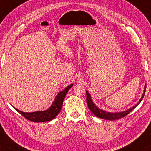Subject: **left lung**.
I'll return each mask as SVG.
<instances>
[{"label": "left lung", "mask_w": 151, "mask_h": 151, "mask_svg": "<svg viewBox=\"0 0 151 151\" xmlns=\"http://www.w3.org/2000/svg\"><path fill=\"white\" fill-rule=\"evenodd\" d=\"M146 84H145L144 86V93H143L142 98H141L140 100H139V102L137 103V104H135V106H132V107L126 111H124L122 112H115V113H112V112H107V111H104L102 109H100V108H98V106H95V104H94V102H93L92 99H91V95L89 94V93L86 91V102H87V104L88 106L89 109L91 110V111L94 114L95 116L97 117L102 118V119H105V120H109V121H114V120H117L121 118H123L125 117V116H127V114L134 109V108H136V106L138 105V104L142 102V100L144 98L145 92H146Z\"/></svg>", "instance_id": "8db88e82"}]
</instances>
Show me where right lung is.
I'll return each instance as SVG.
<instances>
[{"label": "right lung", "mask_w": 151, "mask_h": 151, "mask_svg": "<svg viewBox=\"0 0 151 151\" xmlns=\"http://www.w3.org/2000/svg\"><path fill=\"white\" fill-rule=\"evenodd\" d=\"M72 86H73V84H70L68 86H67L63 91H60L57 95L56 98L54 99V101H53L51 106L48 109L45 111H37L31 112V113H26V112L21 111L20 110L17 109L16 108L14 109L28 121L36 122V123L50 121L54 118H56V116L60 113L65 97L68 91H69V89Z\"/></svg>", "instance_id": "right-lung-1"}]
</instances>
